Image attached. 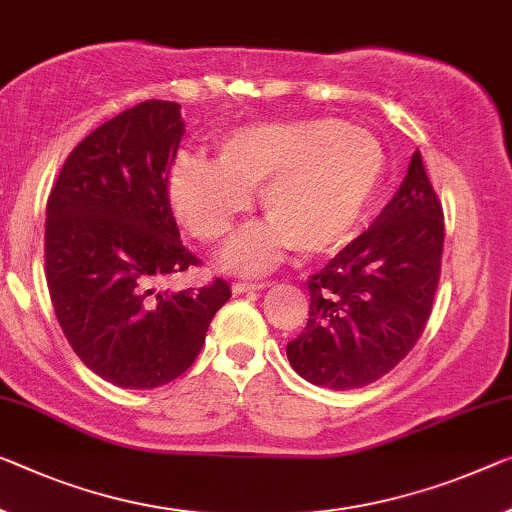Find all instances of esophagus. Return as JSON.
<instances>
[{"label":"esophagus","instance_id":"esophagus-1","mask_svg":"<svg viewBox=\"0 0 512 512\" xmlns=\"http://www.w3.org/2000/svg\"><path fill=\"white\" fill-rule=\"evenodd\" d=\"M267 286H270V281H235L233 293L242 295V293H251V290H263Z\"/></svg>","mask_w":512,"mask_h":512}]
</instances>
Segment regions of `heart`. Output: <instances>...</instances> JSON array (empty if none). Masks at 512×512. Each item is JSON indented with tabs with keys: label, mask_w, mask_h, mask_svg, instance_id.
Here are the masks:
<instances>
[{
	"label": "heart",
	"mask_w": 512,
	"mask_h": 512,
	"mask_svg": "<svg viewBox=\"0 0 512 512\" xmlns=\"http://www.w3.org/2000/svg\"><path fill=\"white\" fill-rule=\"evenodd\" d=\"M384 176V151L371 132L338 119L261 121L217 141V160L178 155L169 199L192 235L222 240L261 191L270 222L240 231L222 263L263 272L295 247L320 256L341 247L371 206Z\"/></svg>",
	"instance_id": "obj_1"
}]
</instances>
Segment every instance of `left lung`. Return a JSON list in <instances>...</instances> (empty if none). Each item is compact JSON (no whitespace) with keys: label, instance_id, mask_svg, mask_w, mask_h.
<instances>
[{"label":"left lung","instance_id":"1","mask_svg":"<svg viewBox=\"0 0 512 512\" xmlns=\"http://www.w3.org/2000/svg\"><path fill=\"white\" fill-rule=\"evenodd\" d=\"M442 249V203L414 151L371 229L309 279V322L286 345L295 373L334 391L387 375L426 327Z\"/></svg>","mask_w":512,"mask_h":512}]
</instances>
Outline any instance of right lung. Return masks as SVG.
<instances>
[{
    "mask_svg": "<svg viewBox=\"0 0 512 512\" xmlns=\"http://www.w3.org/2000/svg\"><path fill=\"white\" fill-rule=\"evenodd\" d=\"M185 121L178 102L146 100L73 148L45 210V277L68 343L86 368L123 389H155L194 364L224 279L160 290L199 265L180 240L169 167Z\"/></svg>",
    "mask_w": 512,
    "mask_h": 512,
    "instance_id": "1",
    "label": "right lung"
}]
</instances>
